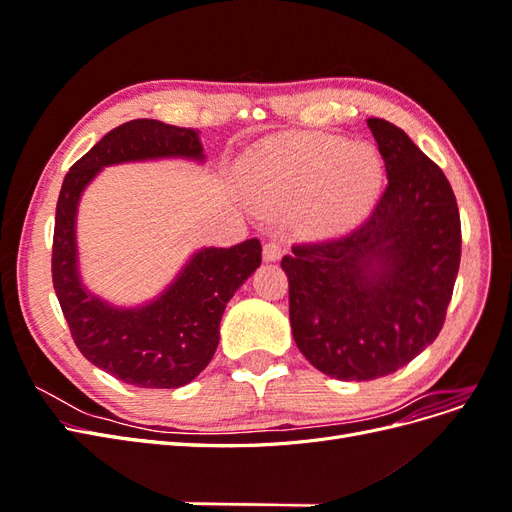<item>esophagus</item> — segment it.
<instances>
[{
    "label": "esophagus",
    "mask_w": 512,
    "mask_h": 512,
    "mask_svg": "<svg viewBox=\"0 0 512 512\" xmlns=\"http://www.w3.org/2000/svg\"><path fill=\"white\" fill-rule=\"evenodd\" d=\"M284 254V243L280 239H269L265 243V247H262V256H265V260L273 262V260H280Z\"/></svg>",
    "instance_id": "1"
}]
</instances>
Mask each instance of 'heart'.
I'll use <instances>...</instances> for the list:
<instances>
[{
	"label": "heart",
	"instance_id": "heart-1",
	"mask_svg": "<svg viewBox=\"0 0 512 512\" xmlns=\"http://www.w3.org/2000/svg\"><path fill=\"white\" fill-rule=\"evenodd\" d=\"M241 175L245 188L265 205H299L309 230L335 232L359 220L374 200L382 162L369 145L299 134L247 153Z\"/></svg>",
	"mask_w": 512,
	"mask_h": 512
}]
</instances>
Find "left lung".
<instances>
[{"mask_svg": "<svg viewBox=\"0 0 512 512\" xmlns=\"http://www.w3.org/2000/svg\"><path fill=\"white\" fill-rule=\"evenodd\" d=\"M386 188L346 235L294 243L292 337L337 380L389 376L442 331L461 260V220L442 168L391 121L371 117Z\"/></svg>", "mask_w": 512, "mask_h": 512, "instance_id": "left-lung-1", "label": "left lung"}]
</instances>
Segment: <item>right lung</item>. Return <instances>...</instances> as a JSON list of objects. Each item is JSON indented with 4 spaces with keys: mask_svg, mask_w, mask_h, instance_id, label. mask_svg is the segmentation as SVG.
I'll list each match as a JSON object with an SVG mask.
<instances>
[{
    "mask_svg": "<svg viewBox=\"0 0 512 512\" xmlns=\"http://www.w3.org/2000/svg\"><path fill=\"white\" fill-rule=\"evenodd\" d=\"M203 160L198 134L156 119H132L74 162L61 183L53 232V288L76 348L117 380L141 389H177L213 359L232 294L262 260L258 239L200 250L160 299L115 309L91 297L76 273L74 215L85 185L108 164L149 158Z\"/></svg>",
    "mask_w": 512,
    "mask_h": 512,
    "instance_id": "add662e5",
    "label": "right lung"
}]
</instances>
